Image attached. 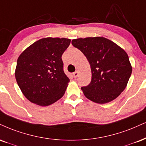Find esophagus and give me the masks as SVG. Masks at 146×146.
Returning <instances> with one entry per match:
<instances>
[{
    "mask_svg": "<svg viewBox=\"0 0 146 146\" xmlns=\"http://www.w3.org/2000/svg\"><path fill=\"white\" fill-rule=\"evenodd\" d=\"M78 75H79V72L78 71L74 72V73H73V77H74V78H78Z\"/></svg>",
    "mask_w": 146,
    "mask_h": 146,
    "instance_id": "obj_1",
    "label": "esophagus"
}]
</instances>
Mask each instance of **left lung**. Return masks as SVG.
<instances>
[{"instance_id":"obj_1","label":"left lung","mask_w":146,"mask_h":146,"mask_svg":"<svg viewBox=\"0 0 146 146\" xmlns=\"http://www.w3.org/2000/svg\"><path fill=\"white\" fill-rule=\"evenodd\" d=\"M71 43L90 64L92 80L88 85L82 87L86 97L100 104L116 99L125 89L132 73L125 51L101 36L76 38Z\"/></svg>"}]
</instances>
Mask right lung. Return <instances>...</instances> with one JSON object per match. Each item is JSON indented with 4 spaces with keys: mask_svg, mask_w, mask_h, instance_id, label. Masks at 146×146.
Instances as JSON below:
<instances>
[{
    "mask_svg": "<svg viewBox=\"0 0 146 146\" xmlns=\"http://www.w3.org/2000/svg\"><path fill=\"white\" fill-rule=\"evenodd\" d=\"M70 43L66 38H41L19 56L15 79L30 101L47 106L64 95L69 79L63 70L62 55Z\"/></svg>",
    "mask_w": 146,
    "mask_h": 146,
    "instance_id": "add662e5",
    "label": "right lung"
}]
</instances>
